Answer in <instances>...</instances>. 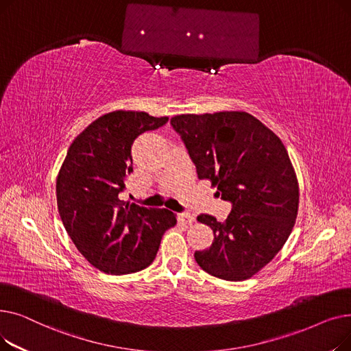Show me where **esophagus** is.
I'll return each instance as SVG.
<instances>
[{"label": "esophagus", "mask_w": 351, "mask_h": 351, "mask_svg": "<svg viewBox=\"0 0 351 351\" xmlns=\"http://www.w3.org/2000/svg\"><path fill=\"white\" fill-rule=\"evenodd\" d=\"M179 219L182 220L183 223H186V225H192L195 222V216L191 215V213H180Z\"/></svg>", "instance_id": "esophagus-1"}]
</instances>
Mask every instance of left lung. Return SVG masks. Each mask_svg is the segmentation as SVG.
I'll list each match as a JSON object with an SVG mask.
<instances>
[{
  "mask_svg": "<svg viewBox=\"0 0 351 351\" xmlns=\"http://www.w3.org/2000/svg\"><path fill=\"white\" fill-rule=\"evenodd\" d=\"M199 179L232 204L225 222L199 215L215 234L209 249L195 252L206 273L241 282L262 270L286 243L299 210V183L280 138L241 110L185 114L171 119Z\"/></svg>",
  "mask_w": 351,
  "mask_h": 351,
  "instance_id": "left-lung-1",
  "label": "left lung"
}]
</instances>
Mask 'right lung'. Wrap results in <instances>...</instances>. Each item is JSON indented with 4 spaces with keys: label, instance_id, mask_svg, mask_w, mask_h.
I'll return each instance as SVG.
<instances>
[{
    "label": "right lung",
    "instance_id": "right-lung-1",
    "mask_svg": "<svg viewBox=\"0 0 351 351\" xmlns=\"http://www.w3.org/2000/svg\"><path fill=\"white\" fill-rule=\"evenodd\" d=\"M138 110H114L73 139L57 178L61 220L80 253L98 270L129 274L149 266L163 233L176 225L168 209L119 199L131 175L134 141L168 122Z\"/></svg>",
    "mask_w": 351,
    "mask_h": 351
}]
</instances>
